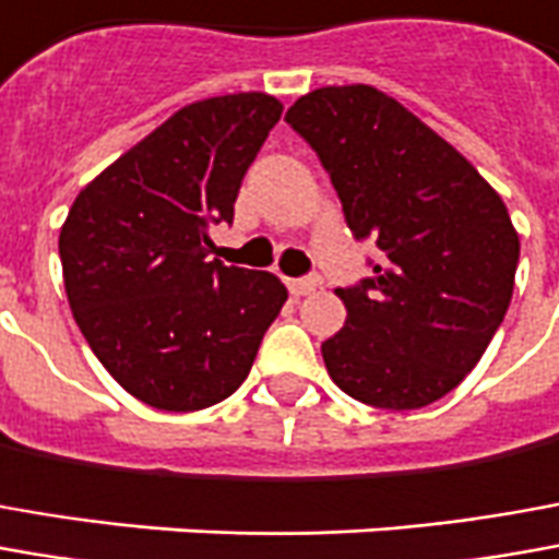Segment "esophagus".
Returning a JSON list of instances; mask_svg holds the SVG:
<instances>
[{
	"instance_id": "obj_1",
	"label": "esophagus",
	"mask_w": 559,
	"mask_h": 559,
	"mask_svg": "<svg viewBox=\"0 0 559 559\" xmlns=\"http://www.w3.org/2000/svg\"><path fill=\"white\" fill-rule=\"evenodd\" d=\"M288 288H292V295H298V298H304V295H313L319 288V276H304V280H288Z\"/></svg>"
}]
</instances>
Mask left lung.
<instances>
[{
	"instance_id": "1",
	"label": "left lung",
	"mask_w": 559,
	"mask_h": 559,
	"mask_svg": "<svg viewBox=\"0 0 559 559\" xmlns=\"http://www.w3.org/2000/svg\"><path fill=\"white\" fill-rule=\"evenodd\" d=\"M286 121L317 148L356 237L383 261L337 288L344 329L322 344L356 402L417 411L456 390L506 319L521 237L506 203L448 140L371 84L304 94Z\"/></svg>"
}]
</instances>
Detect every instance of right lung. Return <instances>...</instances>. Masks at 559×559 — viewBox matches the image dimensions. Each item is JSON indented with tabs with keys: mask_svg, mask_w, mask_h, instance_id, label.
<instances>
[{
	"mask_svg": "<svg viewBox=\"0 0 559 559\" xmlns=\"http://www.w3.org/2000/svg\"><path fill=\"white\" fill-rule=\"evenodd\" d=\"M283 115L271 94H225L173 111L84 185L60 228L72 317L133 399L200 411L249 377L286 304L267 271L213 258L210 225L234 200Z\"/></svg>",
	"mask_w": 559,
	"mask_h": 559,
	"instance_id": "add662e5",
	"label": "right lung"
}]
</instances>
